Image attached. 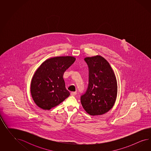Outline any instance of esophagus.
I'll return each mask as SVG.
<instances>
[{"label": "esophagus", "instance_id": "34e87169", "mask_svg": "<svg viewBox=\"0 0 151 151\" xmlns=\"http://www.w3.org/2000/svg\"><path fill=\"white\" fill-rule=\"evenodd\" d=\"M76 94H77V93H76V92H71V96H76Z\"/></svg>", "mask_w": 151, "mask_h": 151}]
</instances>
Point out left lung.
Listing matches in <instances>:
<instances>
[{
    "mask_svg": "<svg viewBox=\"0 0 151 151\" xmlns=\"http://www.w3.org/2000/svg\"><path fill=\"white\" fill-rule=\"evenodd\" d=\"M88 68L87 90L81 96L82 107L88 114L101 115L114 105L117 93L116 78L108 61L97 55L84 59Z\"/></svg>",
    "mask_w": 151,
    "mask_h": 151,
    "instance_id": "8db88e82",
    "label": "left lung"
}]
</instances>
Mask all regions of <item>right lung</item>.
Returning <instances> with one entry per match:
<instances>
[{
	"label": "right lung",
	"instance_id": "1",
	"mask_svg": "<svg viewBox=\"0 0 151 151\" xmlns=\"http://www.w3.org/2000/svg\"><path fill=\"white\" fill-rule=\"evenodd\" d=\"M76 59L59 56L46 60L33 76L30 91L35 103L43 110H50L70 95L65 87L64 72Z\"/></svg>",
	"mask_w": 151,
	"mask_h": 151
}]
</instances>
